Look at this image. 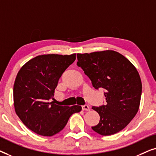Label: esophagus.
Returning <instances> with one entry per match:
<instances>
[{
	"label": "esophagus",
	"instance_id": "34e87169",
	"mask_svg": "<svg viewBox=\"0 0 156 156\" xmlns=\"http://www.w3.org/2000/svg\"><path fill=\"white\" fill-rule=\"evenodd\" d=\"M82 108L83 111H89V110H90V108H89V106L88 105H87V104H85V105H83L82 106Z\"/></svg>",
	"mask_w": 156,
	"mask_h": 156
}]
</instances>
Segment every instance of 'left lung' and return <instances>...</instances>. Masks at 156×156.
<instances>
[{
	"label": "left lung",
	"instance_id": "obj_1",
	"mask_svg": "<svg viewBox=\"0 0 156 156\" xmlns=\"http://www.w3.org/2000/svg\"><path fill=\"white\" fill-rule=\"evenodd\" d=\"M77 65L90 79L96 89H104L106 104L92 106L100 116L91 127L101 136H110L124 129L137 114L142 84L131 62L120 53L106 50L77 54Z\"/></svg>",
	"mask_w": 156,
	"mask_h": 156
}]
</instances>
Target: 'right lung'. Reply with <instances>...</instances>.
<instances>
[{
  "label": "right lung",
  "instance_id": "1",
  "mask_svg": "<svg viewBox=\"0 0 156 156\" xmlns=\"http://www.w3.org/2000/svg\"><path fill=\"white\" fill-rule=\"evenodd\" d=\"M75 59L76 54L39 55L25 63L17 74L13 87L15 111L25 126L38 135L59 133L69 117L82 110L79 105L62 106L50 102L54 99L59 78Z\"/></svg>",
  "mask_w": 156,
  "mask_h": 156
}]
</instances>
